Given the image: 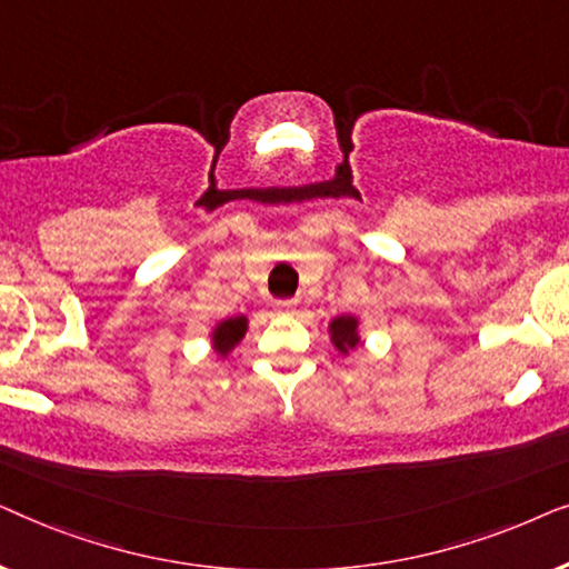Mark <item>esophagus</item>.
Returning <instances> with one entry per match:
<instances>
[{"instance_id": "1", "label": "esophagus", "mask_w": 569, "mask_h": 569, "mask_svg": "<svg viewBox=\"0 0 569 569\" xmlns=\"http://www.w3.org/2000/svg\"><path fill=\"white\" fill-rule=\"evenodd\" d=\"M277 308L282 310V313H290V310L298 308V300L295 298H284V300H277Z\"/></svg>"}]
</instances>
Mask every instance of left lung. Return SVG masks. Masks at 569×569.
<instances>
[{
	"mask_svg": "<svg viewBox=\"0 0 569 569\" xmlns=\"http://www.w3.org/2000/svg\"><path fill=\"white\" fill-rule=\"evenodd\" d=\"M331 341L333 347L341 349V352H347V349H355L357 341V321L352 316H339L331 321Z\"/></svg>",
	"mask_w": 569,
	"mask_h": 569,
	"instance_id": "obj_1",
	"label": "left lung"
}]
</instances>
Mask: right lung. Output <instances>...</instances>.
<instances>
[{"instance_id":"right-lung-1","label":"right lung","mask_w":569,"mask_h":569,"mask_svg":"<svg viewBox=\"0 0 569 569\" xmlns=\"http://www.w3.org/2000/svg\"><path fill=\"white\" fill-rule=\"evenodd\" d=\"M246 326H248L246 316L228 318V321H222L220 326H217V329H214V349H217V352H220V355L230 352V349L236 347L240 339H243Z\"/></svg>"}]
</instances>
